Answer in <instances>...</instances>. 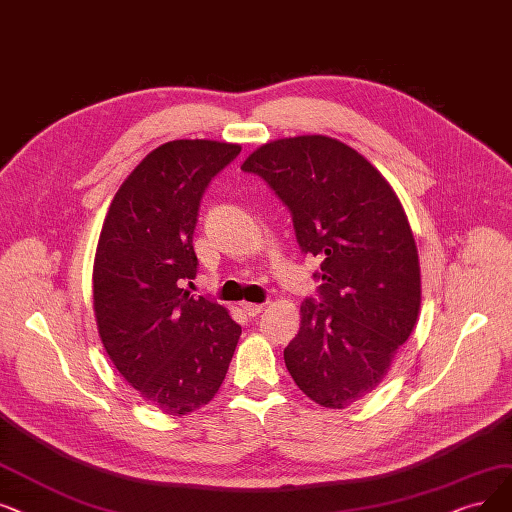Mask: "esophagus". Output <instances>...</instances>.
<instances>
[{"label":"esophagus","mask_w":512,"mask_h":512,"mask_svg":"<svg viewBox=\"0 0 512 512\" xmlns=\"http://www.w3.org/2000/svg\"><path fill=\"white\" fill-rule=\"evenodd\" d=\"M241 309H243V313L248 315V317H256V315H260L262 311H264V304H254V302H243L241 304Z\"/></svg>","instance_id":"1"}]
</instances>
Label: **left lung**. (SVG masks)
Listing matches in <instances>:
<instances>
[{"instance_id":"left-lung-1","label":"left lung","mask_w":512,"mask_h":512,"mask_svg":"<svg viewBox=\"0 0 512 512\" xmlns=\"http://www.w3.org/2000/svg\"><path fill=\"white\" fill-rule=\"evenodd\" d=\"M292 212L300 250L321 258L319 300L300 306L283 359L300 391L342 410L382 382L420 313L410 222L386 178L344 142L294 136L243 161Z\"/></svg>"}]
</instances>
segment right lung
I'll use <instances>...</instances> for the list:
<instances>
[{
  "label": "right lung",
  "instance_id": "obj_1",
  "mask_svg": "<svg viewBox=\"0 0 512 512\" xmlns=\"http://www.w3.org/2000/svg\"><path fill=\"white\" fill-rule=\"evenodd\" d=\"M241 147L170 140L115 193L94 258V315L102 346L142 401L185 416L214 399L241 327L222 304L195 298L193 233L210 180Z\"/></svg>",
  "mask_w": 512,
  "mask_h": 512
}]
</instances>
